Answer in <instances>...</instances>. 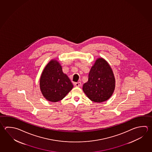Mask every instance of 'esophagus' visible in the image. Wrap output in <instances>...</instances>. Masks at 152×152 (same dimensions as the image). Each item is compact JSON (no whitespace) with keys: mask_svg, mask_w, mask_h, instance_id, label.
Instances as JSON below:
<instances>
[{"mask_svg":"<svg viewBox=\"0 0 152 152\" xmlns=\"http://www.w3.org/2000/svg\"><path fill=\"white\" fill-rule=\"evenodd\" d=\"M81 83L80 82H76V83H74L75 86H76V87H79V86H81Z\"/></svg>","mask_w":152,"mask_h":152,"instance_id":"obj_1","label":"esophagus"}]
</instances>
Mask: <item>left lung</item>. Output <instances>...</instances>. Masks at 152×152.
I'll return each mask as SVG.
<instances>
[{"instance_id":"1","label":"left lung","mask_w":152,"mask_h":152,"mask_svg":"<svg viewBox=\"0 0 152 152\" xmlns=\"http://www.w3.org/2000/svg\"><path fill=\"white\" fill-rule=\"evenodd\" d=\"M115 82L111 67L104 58H98L89 72L88 82L83 84V91L90 100L101 103L111 97Z\"/></svg>"}]
</instances>
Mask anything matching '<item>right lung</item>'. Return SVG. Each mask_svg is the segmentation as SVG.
<instances>
[{"instance_id": "1", "label": "right lung", "mask_w": 152, "mask_h": 152, "mask_svg": "<svg viewBox=\"0 0 152 152\" xmlns=\"http://www.w3.org/2000/svg\"><path fill=\"white\" fill-rule=\"evenodd\" d=\"M40 88L43 97L52 102H57L65 97L72 90L73 85L62 66L56 60L49 62L41 74Z\"/></svg>"}]
</instances>
